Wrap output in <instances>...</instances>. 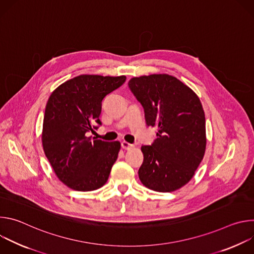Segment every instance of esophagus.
I'll return each mask as SVG.
<instances>
[{
	"label": "esophagus",
	"mask_w": 254,
	"mask_h": 254,
	"mask_svg": "<svg viewBox=\"0 0 254 254\" xmlns=\"http://www.w3.org/2000/svg\"><path fill=\"white\" fill-rule=\"evenodd\" d=\"M122 148L124 149V150H130V149H132L133 148V144H131V143H128L127 141H122Z\"/></svg>",
	"instance_id": "obj_1"
}]
</instances>
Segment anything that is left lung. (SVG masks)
Here are the masks:
<instances>
[{
	"label": "left lung",
	"mask_w": 254,
	"mask_h": 254,
	"mask_svg": "<svg viewBox=\"0 0 254 254\" xmlns=\"http://www.w3.org/2000/svg\"><path fill=\"white\" fill-rule=\"evenodd\" d=\"M128 87L143 107L147 126L158 128L151 146L141 147L140 182L157 192L180 189L192 179L205 154V115L199 97L168 74L133 77Z\"/></svg>",
	"instance_id": "8db88e82"
}]
</instances>
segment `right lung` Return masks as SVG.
Returning <instances> with one entry per match:
<instances>
[{"label":"right lung","instance_id":"add662e5","mask_svg":"<svg viewBox=\"0 0 254 254\" xmlns=\"http://www.w3.org/2000/svg\"><path fill=\"white\" fill-rule=\"evenodd\" d=\"M126 76L79 75L58 86L45 108L42 143L58 179L75 191H93L110 177L120 141L87 136L101 126L102 99L122 86Z\"/></svg>","mask_w":254,"mask_h":254}]
</instances>
